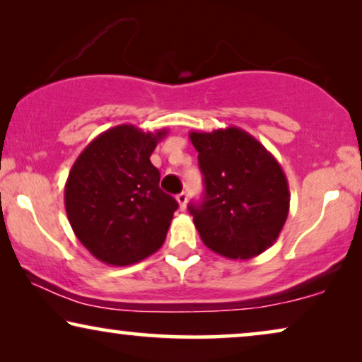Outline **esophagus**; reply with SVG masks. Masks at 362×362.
<instances>
[{"label": "esophagus", "mask_w": 362, "mask_h": 362, "mask_svg": "<svg viewBox=\"0 0 362 362\" xmlns=\"http://www.w3.org/2000/svg\"><path fill=\"white\" fill-rule=\"evenodd\" d=\"M176 201H177V204H180V209L185 211L186 209V202H187V194H186V192L185 191L180 192V194L176 196Z\"/></svg>", "instance_id": "obj_1"}]
</instances>
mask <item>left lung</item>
Instances as JSON below:
<instances>
[{
	"label": "left lung",
	"instance_id": "8db88e82",
	"mask_svg": "<svg viewBox=\"0 0 362 362\" xmlns=\"http://www.w3.org/2000/svg\"><path fill=\"white\" fill-rule=\"evenodd\" d=\"M204 175V199L189 204L201 240L247 260L274 245L290 211L288 181L275 156L239 127L191 132Z\"/></svg>",
	"mask_w": 362,
	"mask_h": 362
}]
</instances>
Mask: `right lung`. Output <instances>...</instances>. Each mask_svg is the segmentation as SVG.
<instances>
[{"label": "right lung", "instance_id": "obj_1", "mask_svg": "<svg viewBox=\"0 0 362 362\" xmlns=\"http://www.w3.org/2000/svg\"><path fill=\"white\" fill-rule=\"evenodd\" d=\"M166 133L117 125L93 138L72 165L64 187L69 222L103 264H136L166 239L177 202L161 191L150 161Z\"/></svg>", "mask_w": 362, "mask_h": 362}]
</instances>
